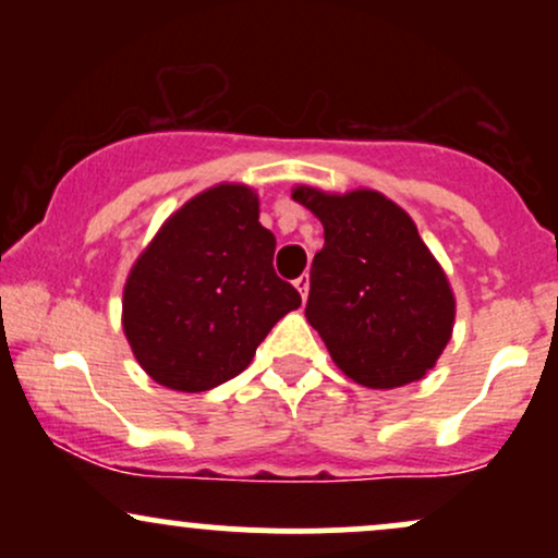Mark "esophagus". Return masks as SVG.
<instances>
[{
  "label": "esophagus",
  "mask_w": 558,
  "mask_h": 558,
  "mask_svg": "<svg viewBox=\"0 0 558 558\" xmlns=\"http://www.w3.org/2000/svg\"><path fill=\"white\" fill-rule=\"evenodd\" d=\"M293 286L301 293V301H306V296H310V275H301V278L293 280Z\"/></svg>",
  "instance_id": "obj_1"
}]
</instances>
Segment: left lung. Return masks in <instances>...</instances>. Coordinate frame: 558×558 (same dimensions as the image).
I'll use <instances>...</instances> for the list:
<instances>
[{
    "label": "left lung",
    "mask_w": 558,
    "mask_h": 558,
    "mask_svg": "<svg viewBox=\"0 0 558 558\" xmlns=\"http://www.w3.org/2000/svg\"><path fill=\"white\" fill-rule=\"evenodd\" d=\"M291 196L325 228L304 315L336 367L364 388L422 380L451 341L457 299L412 217L373 189Z\"/></svg>",
    "instance_id": "left-lung-1"
}]
</instances>
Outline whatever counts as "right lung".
Listing matches in <instances>:
<instances>
[{
    "instance_id": "add662e5",
    "label": "right lung",
    "mask_w": 558,
    "mask_h": 558,
    "mask_svg": "<svg viewBox=\"0 0 558 558\" xmlns=\"http://www.w3.org/2000/svg\"><path fill=\"white\" fill-rule=\"evenodd\" d=\"M257 191L217 183L175 209L123 288V330L159 386L198 393L248 367L299 291L272 270Z\"/></svg>"
}]
</instances>
